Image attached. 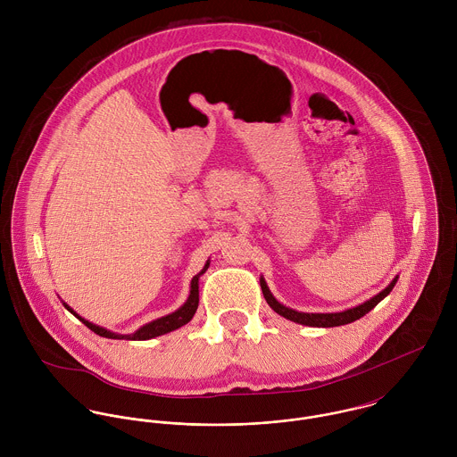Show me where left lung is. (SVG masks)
<instances>
[{
	"mask_svg": "<svg viewBox=\"0 0 457 457\" xmlns=\"http://www.w3.org/2000/svg\"><path fill=\"white\" fill-rule=\"evenodd\" d=\"M395 281H397V276L392 279L391 283H389L380 294H377L375 297H371V299H368L366 303H362V304H359V306H353V308H350V310L336 312V313H304V312H297V310H292V308L281 304V303L270 294V290H269V287H267L263 276H261L262 294H263L267 304H269L278 315H281L283 319L292 320V322L301 324V326L308 327L346 326V324H352V322L359 320L361 317H364L366 313H370L382 299H386V297L391 294Z\"/></svg>",
	"mask_w": 457,
	"mask_h": 457,
	"instance_id": "left-lung-1",
	"label": "left lung"
}]
</instances>
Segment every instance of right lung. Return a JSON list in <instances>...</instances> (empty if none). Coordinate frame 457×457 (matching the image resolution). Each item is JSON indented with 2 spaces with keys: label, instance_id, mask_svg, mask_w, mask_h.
I'll return each instance as SVG.
<instances>
[{
  "label": "right lung",
  "instance_id": "right-lung-1",
  "mask_svg": "<svg viewBox=\"0 0 457 457\" xmlns=\"http://www.w3.org/2000/svg\"><path fill=\"white\" fill-rule=\"evenodd\" d=\"M207 267H209V261L205 262L204 269L192 278V283H190V295H188V299L185 301V304H183L181 308H178L176 312H172V313H169V315H165V317H162V319H156V320H153V322H149V324L137 328V330L131 332V334H120V332H112V330H109V328H105V327L96 326V324H93V322L82 319L80 315H77V313L73 312V308H70L66 303H63V306H65L66 310H68L73 317H77L84 326L89 327L95 334H98V336H102V337H109V339H130V341L153 339V337H156V336H162V334L172 332V330H176V328H179V327L187 326V324L194 319L196 308H198V279H200V276L207 270Z\"/></svg>",
  "mask_w": 457,
  "mask_h": 457
}]
</instances>
